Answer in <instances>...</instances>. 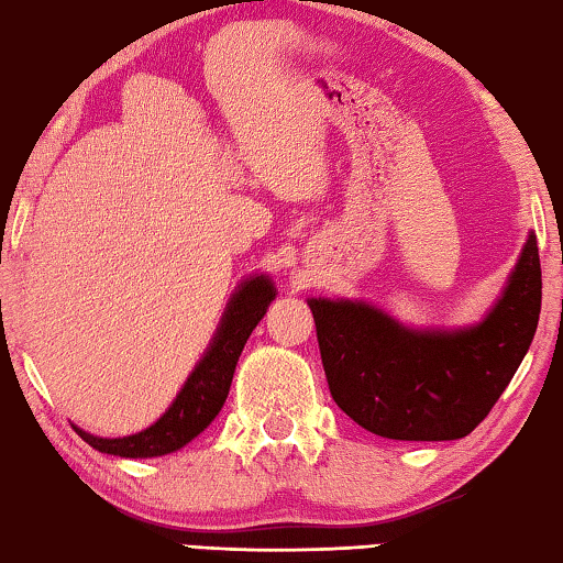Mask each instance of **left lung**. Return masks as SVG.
<instances>
[{
    "mask_svg": "<svg viewBox=\"0 0 563 563\" xmlns=\"http://www.w3.org/2000/svg\"><path fill=\"white\" fill-rule=\"evenodd\" d=\"M330 395L353 422L391 441H456L487 418L526 358L541 314V258L528 235L487 318L412 330L353 299H307Z\"/></svg>",
    "mask_w": 563,
    "mask_h": 563,
    "instance_id": "obj_1",
    "label": "left lung"
}]
</instances>
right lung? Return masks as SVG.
Wrapping results in <instances>:
<instances>
[{
	"instance_id": "obj_1",
	"label": "right lung",
	"mask_w": 563,
	"mask_h": 563,
	"mask_svg": "<svg viewBox=\"0 0 563 563\" xmlns=\"http://www.w3.org/2000/svg\"><path fill=\"white\" fill-rule=\"evenodd\" d=\"M274 297V282L264 274L251 276L233 291L210 349L205 351L195 372L184 382L172 407L151 428L125 438H99L81 428H76V433L91 449L122 459H153L184 449L218 418L228 399L230 382H233L243 345L253 333V328L266 314Z\"/></svg>"
}]
</instances>
